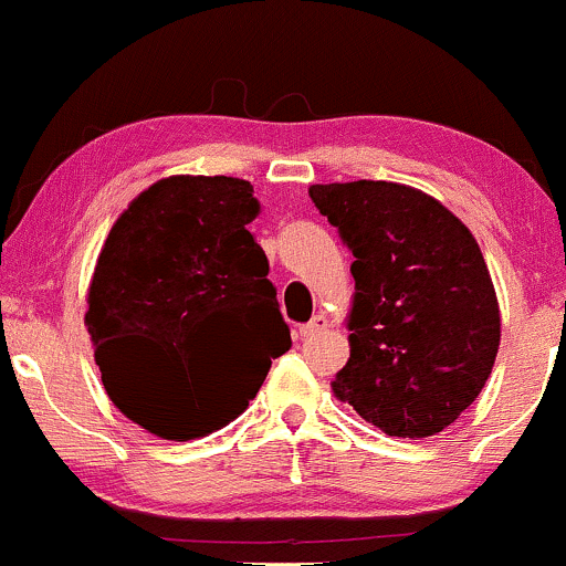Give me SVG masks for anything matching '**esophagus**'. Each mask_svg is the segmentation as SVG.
Returning a JSON list of instances; mask_svg holds the SVG:
<instances>
[{
  "mask_svg": "<svg viewBox=\"0 0 566 566\" xmlns=\"http://www.w3.org/2000/svg\"><path fill=\"white\" fill-rule=\"evenodd\" d=\"M325 328H328V319H325V314H314V317L308 319V323L301 328V338L319 336V333H323Z\"/></svg>",
  "mask_w": 566,
  "mask_h": 566,
  "instance_id": "obj_1",
  "label": "esophagus"
}]
</instances>
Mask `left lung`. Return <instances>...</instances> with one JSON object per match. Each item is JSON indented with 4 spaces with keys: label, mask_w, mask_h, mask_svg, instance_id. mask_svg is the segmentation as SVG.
I'll return each instance as SVG.
<instances>
[{
    "label": "left lung",
    "mask_w": 566,
    "mask_h": 566,
    "mask_svg": "<svg viewBox=\"0 0 566 566\" xmlns=\"http://www.w3.org/2000/svg\"><path fill=\"white\" fill-rule=\"evenodd\" d=\"M308 198L355 258L353 349L333 392L388 437H433L485 388L502 336L478 241L403 184H314Z\"/></svg>",
    "instance_id": "1"
}]
</instances>
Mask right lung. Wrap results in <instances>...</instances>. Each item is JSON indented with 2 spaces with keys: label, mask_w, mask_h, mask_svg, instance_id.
I'll use <instances>...</instances> for the list:
<instances>
[{
  "label": "right lung",
  "mask_w": 566,
  "mask_h": 566,
  "mask_svg": "<svg viewBox=\"0 0 566 566\" xmlns=\"http://www.w3.org/2000/svg\"><path fill=\"white\" fill-rule=\"evenodd\" d=\"M258 211L243 178L174 176L105 238L86 312L94 360L111 401L157 437L187 442L228 426L293 344L247 230ZM258 340L263 359L251 355Z\"/></svg>",
  "instance_id": "1"
}]
</instances>
